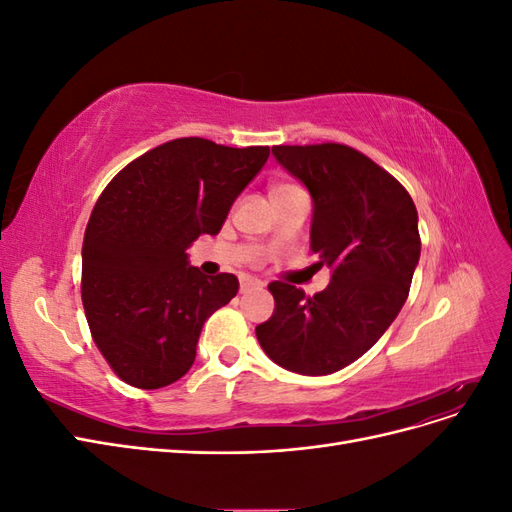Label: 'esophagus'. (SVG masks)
Returning a JSON list of instances; mask_svg holds the SVG:
<instances>
[{"label":"esophagus","instance_id":"1","mask_svg":"<svg viewBox=\"0 0 512 512\" xmlns=\"http://www.w3.org/2000/svg\"><path fill=\"white\" fill-rule=\"evenodd\" d=\"M241 292H250L254 288H262V282L258 280V277H252V275H243L241 277Z\"/></svg>","mask_w":512,"mask_h":512}]
</instances>
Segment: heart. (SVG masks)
I'll return each instance as SVG.
<instances>
[{"instance_id": "heart-1", "label": "heart", "mask_w": 512, "mask_h": 512, "mask_svg": "<svg viewBox=\"0 0 512 512\" xmlns=\"http://www.w3.org/2000/svg\"><path fill=\"white\" fill-rule=\"evenodd\" d=\"M294 192H301V188H297V185H292V183H273L271 190H269V196L273 200V198L288 196V194H294Z\"/></svg>"}]
</instances>
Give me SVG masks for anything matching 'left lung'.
<instances>
[{"instance_id":"8db88e82","label":"left lung","mask_w":512,"mask_h":512,"mask_svg":"<svg viewBox=\"0 0 512 512\" xmlns=\"http://www.w3.org/2000/svg\"><path fill=\"white\" fill-rule=\"evenodd\" d=\"M273 156L312 194L309 247L333 273L314 297L271 282L275 309L256 337L280 367L327 376L363 356L404 307L421 258L418 213L404 185L348 145H277Z\"/></svg>"}]
</instances>
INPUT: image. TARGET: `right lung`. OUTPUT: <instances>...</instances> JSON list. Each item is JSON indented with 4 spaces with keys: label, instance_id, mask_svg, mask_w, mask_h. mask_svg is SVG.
<instances>
[{
    "label": "right lung",
    "instance_id": "add662e5",
    "mask_svg": "<svg viewBox=\"0 0 512 512\" xmlns=\"http://www.w3.org/2000/svg\"><path fill=\"white\" fill-rule=\"evenodd\" d=\"M269 147L175 138L106 185L83 241L81 297L91 337L115 374L162 389L188 374L205 320L239 290L232 273L203 275L185 250L218 235Z\"/></svg>",
    "mask_w": 512,
    "mask_h": 512
}]
</instances>
